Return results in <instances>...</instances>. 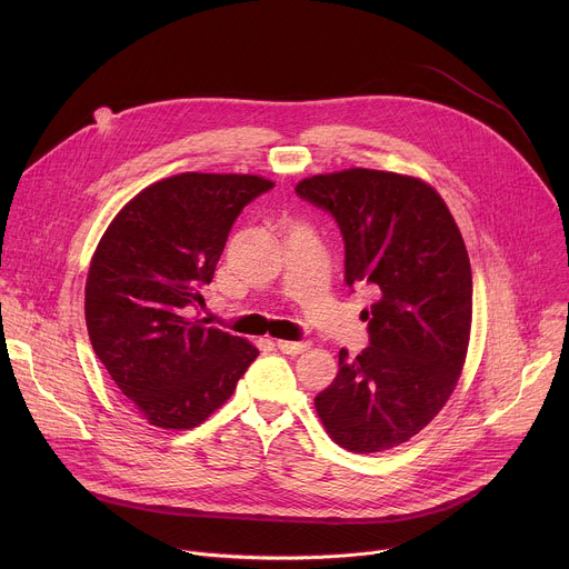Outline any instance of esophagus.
Segmentation results:
<instances>
[{
    "label": "esophagus",
    "instance_id": "1",
    "mask_svg": "<svg viewBox=\"0 0 569 569\" xmlns=\"http://www.w3.org/2000/svg\"><path fill=\"white\" fill-rule=\"evenodd\" d=\"M277 347H279V351H283V353L297 356V353H303V351L310 347V342H308V340H301V342H288V340H279V342H277Z\"/></svg>",
    "mask_w": 569,
    "mask_h": 569
}]
</instances>
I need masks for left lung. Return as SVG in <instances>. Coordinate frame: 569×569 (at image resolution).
I'll return each instance as SVG.
<instances>
[{
    "mask_svg": "<svg viewBox=\"0 0 569 569\" xmlns=\"http://www.w3.org/2000/svg\"><path fill=\"white\" fill-rule=\"evenodd\" d=\"M297 196L329 211L345 240V281L378 295L369 347L340 351L336 380L315 396L336 443L382 452L419 435L461 373L472 317V274L463 238L426 182L369 169L312 176Z\"/></svg>",
    "mask_w": 569,
    "mask_h": 569,
    "instance_id": "left-lung-1",
    "label": "left lung"
}]
</instances>
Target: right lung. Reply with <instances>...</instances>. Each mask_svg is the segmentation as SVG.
Wrapping results in <instances>:
<instances>
[{
	"label": "right lung",
	"mask_w": 569,
	"mask_h": 569,
	"mask_svg": "<svg viewBox=\"0 0 569 569\" xmlns=\"http://www.w3.org/2000/svg\"><path fill=\"white\" fill-rule=\"evenodd\" d=\"M272 187L257 176H173L132 198L103 233L86 286L88 333L150 426H200L257 360V347L204 327L191 308L240 211Z\"/></svg>",
	"instance_id": "1"
}]
</instances>
